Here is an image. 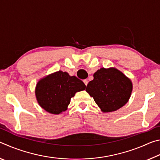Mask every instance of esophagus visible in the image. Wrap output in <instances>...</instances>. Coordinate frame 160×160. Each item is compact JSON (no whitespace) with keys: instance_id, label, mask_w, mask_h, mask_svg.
<instances>
[{"instance_id":"34e87169","label":"esophagus","mask_w":160,"mask_h":160,"mask_svg":"<svg viewBox=\"0 0 160 160\" xmlns=\"http://www.w3.org/2000/svg\"><path fill=\"white\" fill-rule=\"evenodd\" d=\"M83 82H84V83H85V85L87 86V85H88V80H84Z\"/></svg>"}]
</instances>
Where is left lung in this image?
I'll use <instances>...</instances> for the list:
<instances>
[{
    "label": "left lung",
    "mask_w": 160,
    "mask_h": 160,
    "mask_svg": "<svg viewBox=\"0 0 160 160\" xmlns=\"http://www.w3.org/2000/svg\"><path fill=\"white\" fill-rule=\"evenodd\" d=\"M132 88L131 81L121 71L102 68L94 74V79L88 84L86 91L103 112H111L128 102Z\"/></svg>",
    "instance_id": "obj_1"
}]
</instances>
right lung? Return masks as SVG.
<instances>
[{
  "mask_svg": "<svg viewBox=\"0 0 160 160\" xmlns=\"http://www.w3.org/2000/svg\"><path fill=\"white\" fill-rule=\"evenodd\" d=\"M85 88L84 82L77 77L58 71L39 80L35 93L43 109L53 114H59L66 110L71 97Z\"/></svg>",
  "mask_w": 160,
  "mask_h": 160,
  "instance_id": "1",
  "label": "right lung"
}]
</instances>
